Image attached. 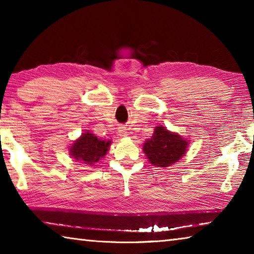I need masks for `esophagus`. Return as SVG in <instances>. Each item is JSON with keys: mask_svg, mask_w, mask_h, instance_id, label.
I'll return each instance as SVG.
<instances>
[{"mask_svg": "<svg viewBox=\"0 0 254 254\" xmlns=\"http://www.w3.org/2000/svg\"><path fill=\"white\" fill-rule=\"evenodd\" d=\"M118 133H119V135H120V137H126V136H127V128L126 127H119V131H118Z\"/></svg>", "mask_w": 254, "mask_h": 254, "instance_id": "34e87169", "label": "esophagus"}]
</instances>
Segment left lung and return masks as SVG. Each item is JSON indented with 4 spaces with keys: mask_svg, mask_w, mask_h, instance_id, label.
Segmentation results:
<instances>
[{
    "mask_svg": "<svg viewBox=\"0 0 254 254\" xmlns=\"http://www.w3.org/2000/svg\"><path fill=\"white\" fill-rule=\"evenodd\" d=\"M189 142L190 141L178 133L158 126L154 127L152 136L144 141L142 150L151 165L167 168L186 154Z\"/></svg>",
    "mask_w": 254,
    "mask_h": 254,
    "instance_id": "obj_1",
    "label": "left lung"
}]
</instances>
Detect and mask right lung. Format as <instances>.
I'll use <instances>...</instances> for the list:
<instances>
[{"instance_id": "right-lung-1", "label": "right lung", "mask_w": 254, "mask_h": 254, "mask_svg": "<svg viewBox=\"0 0 254 254\" xmlns=\"http://www.w3.org/2000/svg\"><path fill=\"white\" fill-rule=\"evenodd\" d=\"M110 140L98 139L91 131L81 133L69 147V156L75 161L85 165L95 166V163L104 158L111 147Z\"/></svg>"}]
</instances>
